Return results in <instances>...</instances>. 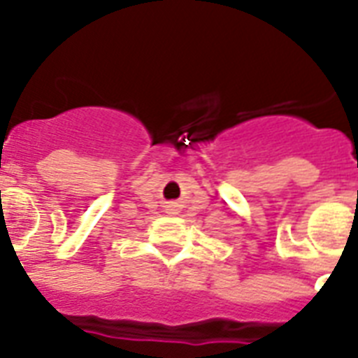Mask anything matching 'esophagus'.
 <instances>
[{"label":"esophagus","mask_w":358,"mask_h":358,"mask_svg":"<svg viewBox=\"0 0 358 358\" xmlns=\"http://www.w3.org/2000/svg\"><path fill=\"white\" fill-rule=\"evenodd\" d=\"M167 210L169 213H178V204H176V202H171V204H167Z\"/></svg>","instance_id":"1"}]
</instances>
